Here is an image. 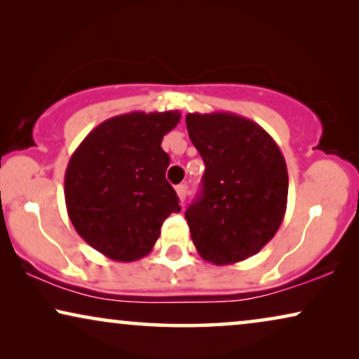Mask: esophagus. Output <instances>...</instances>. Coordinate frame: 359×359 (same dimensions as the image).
<instances>
[{"mask_svg": "<svg viewBox=\"0 0 359 359\" xmlns=\"http://www.w3.org/2000/svg\"><path fill=\"white\" fill-rule=\"evenodd\" d=\"M176 194H178V198L181 203H184L186 196H188V186L186 184H178L176 186Z\"/></svg>", "mask_w": 359, "mask_h": 359, "instance_id": "34e87169", "label": "esophagus"}]
</instances>
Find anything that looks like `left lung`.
Masks as SVG:
<instances>
[{"instance_id": "1", "label": "left lung", "mask_w": 359, "mask_h": 359, "mask_svg": "<svg viewBox=\"0 0 359 359\" xmlns=\"http://www.w3.org/2000/svg\"><path fill=\"white\" fill-rule=\"evenodd\" d=\"M203 156V189L186 209L201 258L225 266L257 255L278 232L287 204V166L273 137L232 112L186 116Z\"/></svg>"}]
</instances>
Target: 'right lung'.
Masks as SVG:
<instances>
[{
	"mask_svg": "<svg viewBox=\"0 0 359 359\" xmlns=\"http://www.w3.org/2000/svg\"><path fill=\"white\" fill-rule=\"evenodd\" d=\"M178 111L127 112L95 127L73 151L65 171V204L85 242L114 262L147 257L178 196L166 181L163 135Z\"/></svg>",
	"mask_w": 359,
	"mask_h": 359,
	"instance_id": "1",
	"label": "right lung"
}]
</instances>
